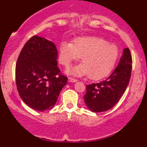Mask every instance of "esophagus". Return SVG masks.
<instances>
[{
  "label": "esophagus",
  "instance_id": "1",
  "mask_svg": "<svg viewBox=\"0 0 147 147\" xmlns=\"http://www.w3.org/2000/svg\"><path fill=\"white\" fill-rule=\"evenodd\" d=\"M68 82H72V83H75V82H77V80L76 79L72 78V77H69L68 78Z\"/></svg>",
  "mask_w": 147,
  "mask_h": 147
}]
</instances>
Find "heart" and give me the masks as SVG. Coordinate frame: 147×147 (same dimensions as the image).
Masks as SVG:
<instances>
[{"instance_id": "heart-1", "label": "heart", "mask_w": 147, "mask_h": 147, "mask_svg": "<svg viewBox=\"0 0 147 147\" xmlns=\"http://www.w3.org/2000/svg\"><path fill=\"white\" fill-rule=\"evenodd\" d=\"M118 57L117 46L100 37H81L72 43L63 41L59 47L60 62L68 67L82 57V63L69 72L76 76L88 75L92 79L104 77L113 68Z\"/></svg>"}]
</instances>
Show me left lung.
Instances as JSON below:
<instances>
[{"instance_id":"obj_1","label":"left lung","mask_w":147,"mask_h":147,"mask_svg":"<svg viewBox=\"0 0 147 147\" xmlns=\"http://www.w3.org/2000/svg\"><path fill=\"white\" fill-rule=\"evenodd\" d=\"M132 69V58L129 48L123 50L118 65L102 82L86 86L84 96L88 109L94 113L111 109L119 102L129 84Z\"/></svg>"}]
</instances>
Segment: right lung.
I'll return each instance as SVG.
<instances>
[{
    "label": "right lung",
    "mask_w": 147,
    "mask_h": 147,
    "mask_svg": "<svg viewBox=\"0 0 147 147\" xmlns=\"http://www.w3.org/2000/svg\"><path fill=\"white\" fill-rule=\"evenodd\" d=\"M58 51L53 42L34 36L28 40L18 56L16 84L26 105L43 112L56 104L68 78L57 66Z\"/></svg>",
    "instance_id": "1"
}]
</instances>
